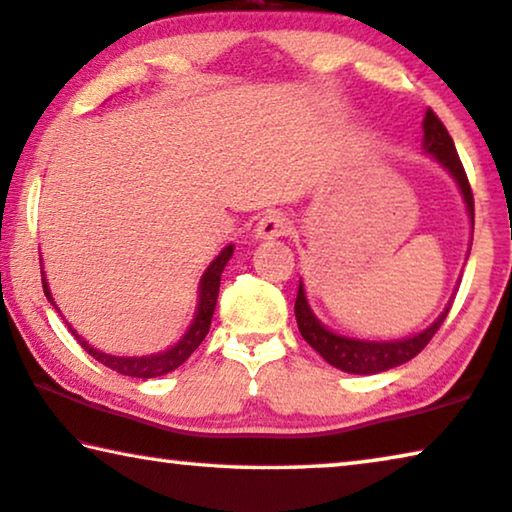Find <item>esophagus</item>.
<instances>
[{
    "mask_svg": "<svg viewBox=\"0 0 512 512\" xmlns=\"http://www.w3.org/2000/svg\"><path fill=\"white\" fill-rule=\"evenodd\" d=\"M288 231H290L288 217L281 215V212H270V215H265L261 222L256 224L254 235L256 240H277Z\"/></svg>",
    "mask_w": 512,
    "mask_h": 512,
    "instance_id": "esophagus-1",
    "label": "esophagus"
}]
</instances>
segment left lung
<instances>
[{
	"label": "left lung",
	"mask_w": 512,
	"mask_h": 512,
	"mask_svg": "<svg viewBox=\"0 0 512 512\" xmlns=\"http://www.w3.org/2000/svg\"><path fill=\"white\" fill-rule=\"evenodd\" d=\"M423 148H426V153L435 157L455 180V185H458V190L462 194V201H465L471 231H474V194H471L465 167H462L458 151H455L451 135H448L444 123L437 119L432 109H428L426 116H423ZM448 309H451V302H448L446 309L419 334L396 338V341H366V338L336 334L332 329L322 325L316 318V313L311 311L302 281L300 288H297L295 300V318L304 341L309 343L327 364H332L338 371L352 375H375L414 359L423 348H426L439 325L446 320Z\"/></svg>",
	"instance_id": "left-lung-1"
}]
</instances>
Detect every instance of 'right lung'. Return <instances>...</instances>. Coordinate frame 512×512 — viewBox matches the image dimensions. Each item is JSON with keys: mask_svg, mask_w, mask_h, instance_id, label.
Instances as JSON below:
<instances>
[{"mask_svg": "<svg viewBox=\"0 0 512 512\" xmlns=\"http://www.w3.org/2000/svg\"><path fill=\"white\" fill-rule=\"evenodd\" d=\"M231 256H233V245L219 251V254L215 256V261L206 267V272H203V277L199 281V302H196V311H194L190 327L185 329V334L180 336V341L171 345V348H167V350L155 352V355H144V357L107 355V352L96 350L93 345H89V341H84V338L75 332L73 325H68V322L66 325L70 332H73V336L77 338V343H80L93 359L100 361V364H105L107 368H112V371H116V373L148 380V377H160L164 373L176 371V368L183 364V361H187V357H190L196 348H199L201 341L208 334L212 313H215V306H217L219 281H222V272H224L226 263L231 261ZM41 277H43V290H45L47 302H50L54 309L59 311L57 302L52 300V293H50V286H47L43 267H41Z\"/></svg>", "mask_w": 512, "mask_h": 512, "instance_id": "1", "label": "right lung"}]
</instances>
